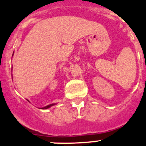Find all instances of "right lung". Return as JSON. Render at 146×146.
I'll list each match as a JSON object with an SVG mask.
<instances>
[{
    "instance_id": "1",
    "label": "right lung",
    "mask_w": 146,
    "mask_h": 146,
    "mask_svg": "<svg viewBox=\"0 0 146 146\" xmlns=\"http://www.w3.org/2000/svg\"><path fill=\"white\" fill-rule=\"evenodd\" d=\"M52 105H54V104H49V105H47V106H46V107H45V108H42V109H47V108H50V107L52 106Z\"/></svg>"
}]
</instances>
